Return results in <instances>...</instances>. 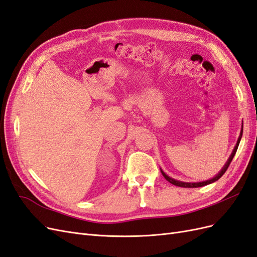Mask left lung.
<instances>
[{
  "label": "left lung",
  "mask_w": 257,
  "mask_h": 257,
  "mask_svg": "<svg viewBox=\"0 0 257 257\" xmlns=\"http://www.w3.org/2000/svg\"><path fill=\"white\" fill-rule=\"evenodd\" d=\"M241 132H242V131H241ZM241 136H242V133H241V135H240V137H239V139H238V142H237V145H236V147H235V149H234V151H232L231 155L229 157V159H228L226 164H225V166L223 167V169L219 173V175H216L214 178L210 179V180H207V181H204V182H197V183H188V182L177 181V180H175V179H172L170 177H168L166 174L163 173V170H161L162 175L164 176V178L166 179V180H167L168 182H170V183L174 184V185H177V186H181V188H199V186H204V185H207V184L212 183V182H214V181H216V180H219V179L225 174V172H226L228 166H229V164H230V162L232 161V159H234L235 154H236V152H237V149H238V146H239V143H240Z\"/></svg>",
  "instance_id": "obj_1"
}]
</instances>
